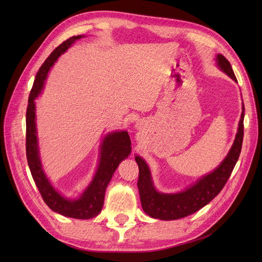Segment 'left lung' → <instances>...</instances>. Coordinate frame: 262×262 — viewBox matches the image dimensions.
I'll use <instances>...</instances> for the list:
<instances>
[{
    "label": "left lung",
    "instance_id": "1",
    "mask_svg": "<svg viewBox=\"0 0 262 262\" xmlns=\"http://www.w3.org/2000/svg\"><path fill=\"white\" fill-rule=\"evenodd\" d=\"M216 61L222 71L237 81L229 61L223 55L217 54ZM243 121L244 105H242L238 133L228 155L216 169L201 177L195 184L178 193L167 194L156 191L147 164L141 157L136 156L135 159L139 167V178L137 185H138L140 201L144 212L154 219L170 221V220L182 219L194 213L211 202L227 183L240 156L244 132Z\"/></svg>",
    "mask_w": 262,
    "mask_h": 262
}]
</instances>
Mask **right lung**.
Returning <instances> with one entry per match:
<instances>
[{"label": "right lung", "mask_w": 262, "mask_h": 262, "mask_svg": "<svg viewBox=\"0 0 262 262\" xmlns=\"http://www.w3.org/2000/svg\"><path fill=\"white\" fill-rule=\"evenodd\" d=\"M81 37L84 36H73L63 41L60 46L51 53L37 72L30 93L29 105H27L26 109V158L33 180L41 196L49 207L53 211L64 216L87 220L96 216L101 212L104 204L106 187L112 180L120 162L130 154L132 146L128 133L125 130L114 132L105 137L101 147L99 167L92 182L82 192L79 199L69 200L60 195L54 189L42 170L39 158L35 114V99L43 88L45 80L51 67L60 55L68 50V48H70L72 43Z\"/></svg>", "instance_id": "obj_1"}]
</instances>
